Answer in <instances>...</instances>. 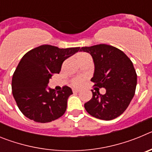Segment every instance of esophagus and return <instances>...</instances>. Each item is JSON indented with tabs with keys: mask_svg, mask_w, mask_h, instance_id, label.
I'll return each instance as SVG.
<instances>
[{
	"mask_svg": "<svg viewBox=\"0 0 152 152\" xmlns=\"http://www.w3.org/2000/svg\"><path fill=\"white\" fill-rule=\"evenodd\" d=\"M72 91H73V93H78L79 91H80V90H79V89H75V88H74V89L72 90Z\"/></svg>",
	"mask_w": 152,
	"mask_h": 152,
	"instance_id": "34e87169",
	"label": "esophagus"
}]
</instances>
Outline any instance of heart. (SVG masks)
Masks as SVG:
<instances>
[{"label": "heart", "mask_w": 152, "mask_h": 152, "mask_svg": "<svg viewBox=\"0 0 152 152\" xmlns=\"http://www.w3.org/2000/svg\"><path fill=\"white\" fill-rule=\"evenodd\" d=\"M88 56L87 53H84V52H80V53H78V54L76 56V58L77 60L79 59H81V58H84L85 57H88ZM84 77H74L73 79L72 80V84L74 86V87H80V86L82 85L83 82H84Z\"/></svg>", "instance_id": "obj_1"}]
</instances>
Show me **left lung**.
<instances>
[{
	"instance_id": "8db88e82",
	"label": "left lung",
	"mask_w": 152,
	"mask_h": 152,
	"mask_svg": "<svg viewBox=\"0 0 152 152\" xmlns=\"http://www.w3.org/2000/svg\"><path fill=\"white\" fill-rule=\"evenodd\" d=\"M80 51L91 55L95 65L94 77L98 90H92L91 100L84 103V108L92 116L111 120L124 113L135 95L137 74L129 58L123 51L106 44L81 47ZM106 88L101 95L99 88ZM95 88V91H96Z\"/></svg>"
}]
</instances>
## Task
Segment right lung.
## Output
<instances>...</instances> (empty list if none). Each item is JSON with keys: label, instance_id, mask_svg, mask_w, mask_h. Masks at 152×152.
Returning <instances> with one entry per match:
<instances>
[{"label": "right lung", "instance_id": "1", "mask_svg": "<svg viewBox=\"0 0 152 152\" xmlns=\"http://www.w3.org/2000/svg\"><path fill=\"white\" fill-rule=\"evenodd\" d=\"M80 47L59 49L42 45L29 51L19 62L12 78V93L24 116L37 123H49L61 117L67 109L72 89L63 86L57 92L47 90L49 79L59 74L64 60Z\"/></svg>", "mask_w": 152, "mask_h": 152}]
</instances>
